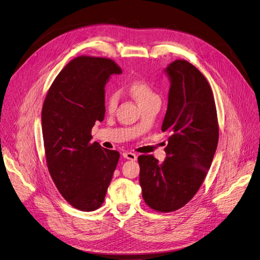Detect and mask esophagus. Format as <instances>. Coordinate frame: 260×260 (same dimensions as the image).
Masks as SVG:
<instances>
[{
    "label": "esophagus",
    "mask_w": 260,
    "mask_h": 260,
    "mask_svg": "<svg viewBox=\"0 0 260 260\" xmlns=\"http://www.w3.org/2000/svg\"><path fill=\"white\" fill-rule=\"evenodd\" d=\"M122 157L124 159H128V160H131V161H136L138 159V155L136 153L133 152H130V151H126L122 153Z\"/></svg>",
    "instance_id": "esophagus-1"
}]
</instances>
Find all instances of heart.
Listing matches in <instances>:
<instances>
[{
    "mask_svg": "<svg viewBox=\"0 0 260 260\" xmlns=\"http://www.w3.org/2000/svg\"><path fill=\"white\" fill-rule=\"evenodd\" d=\"M130 91L133 97L137 99L139 105H145L151 100L159 99L157 92L153 90L151 85L146 81H134L130 85ZM118 95L117 92H109L106 98V107L109 111H114L117 107Z\"/></svg>",
    "mask_w": 260,
    "mask_h": 260,
    "instance_id": "obj_1",
    "label": "heart"
}]
</instances>
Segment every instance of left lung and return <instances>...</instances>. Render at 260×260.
Instances as JSON below:
<instances>
[{
  "instance_id": "8db88e82",
  "label": "left lung",
  "mask_w": 260,
  "mask_h": 260,
  "mask_svg": "<svg viewBox=\"0 0 260 260\" xmlns=\"http://www.w3.org/2000/svg\"><path fill=\"white\" fill-rule=\"evenodd\" d=\"M171 87L162 131L170 132L166 158L140 155L143 199L160 212L178 210L201 188L219 141L216 108L208 81L189 61L176 59L164 69Z\"/></svg>"
}]
</instances>
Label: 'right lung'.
I'll list each match as a JSON object with an SVG mask.
<instances>
[{
	"label": "right lung",
	"instance_id": "right-lung-1",
	"mask_svg": "<svg viewBox=\"0 0 260 260\" xmlns=\"http://www.w3.org/2000/svg\"><path fill=\"white\" fill-rule=\"evenodd\" d=\"M121 69L110 58L79 56L61 69L48 91L41 124L49 173L75 208L102 205L119 152L91 143V128L105 118V86Z\"/></svg>",
	"mask_w": 260,
	"mask_h": 260
}]
</instances>
